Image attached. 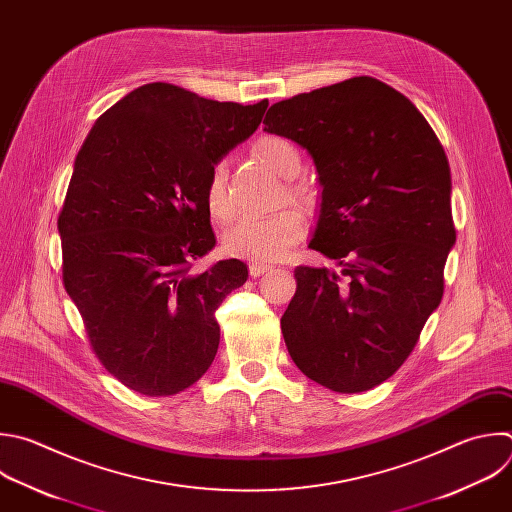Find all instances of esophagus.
<instances>
[{
	"label": "esophagus",
	"mask_w": 512,
	"mask_h": 512,
	"mask_svg": "<svg viewBox=\"0 0 512 512\" xmlns=\"http://www.w3.org/2000/svg\"><path fill=\"white\" fill-rule=\"evenodd\" d=\"M271 269H273V267L267 265V263H251V265H249V275H251V277H261V275L269 273Z\"/></svg>",
	"instance_id": "esophagus-1"
}]
</instances>
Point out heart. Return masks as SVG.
Listing matches in <instances>:
<instances>
[{
    "mask_svg": "<svg viewBox=\"0 0 512 512\" xmlns=\"http://www.w3.org/2000/svg\"><path fill=\"white\" fill-rule=\"evenodd\" d=\"M253 154L283 179L295 177L301 164L297 148L277 134H263L257 138ZM285 193L289 201L301 207L309 205V195L303 187L289 183ZM205 207L217 223H227L233 215V203L227 191V168L223 162H215L209 170L205 183ZM305 231L307 219L297 209H283L267 217H245L223 235V251L251 263H273L297 245Z\"/></svg>",
    "mask_w": 512,
    "mask_h": 512,
    "instance_id": "obj_1",
    "label": "heart"
}]
</instances>
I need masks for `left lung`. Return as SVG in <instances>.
Returning <instances> with one entry per match:
<instances>
[{
	"instance_id": "obj_1",
	"label": "left lung",
	"mask_w": 512,
	"mask_h": 512,
	"mask_svg": "<svg viewBox=\"0 0 512 512\" xmlns=\"http://www.w3.org/2000/svg\"><path fill=\"white\" fill-rule=\"evenodd\" d=\"M263 124L313 156L323 193L309 249L342 267H295L287 352L333 392L372 390L408 360L444 295L456 241L446 152L420 110L372 76L281 100Z\"/></svg>"
}]
</instances>
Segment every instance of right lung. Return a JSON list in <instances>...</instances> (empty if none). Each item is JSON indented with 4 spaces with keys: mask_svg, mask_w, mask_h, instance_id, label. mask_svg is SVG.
Segmentation results:
<instances>
[{
    "mask_svg": "<svg viewBox=\"0 0 512 512\" xmlns=\"http://www.w3.org/2000/svg\"><path fill=\"white\" fill-rule=\"evenodd\" d=\"M267 106L144 84L96 120L76 156L58 217L62 281L94 356L136 394L175 396L217 356L215 309L249 271L239 259L191 271L217 245L205 183Z\"/></svg>",
    "mask_w": 512,
    "mask_h": 512,
    "instance_id": "1",
    "label": "right lung"
}]
</instances>
